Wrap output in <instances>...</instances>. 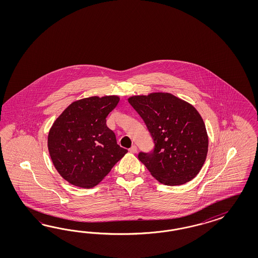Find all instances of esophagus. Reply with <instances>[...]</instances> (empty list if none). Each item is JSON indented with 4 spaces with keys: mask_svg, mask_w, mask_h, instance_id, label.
I'll list each match as a JSON object with an SVG mask.
<instances>
[{
    "mask_svg": "<svg viewBox=\"0 0 258 258\" xmlns=\"http://www.w3.org/2000/svg\"><path fill=\"white\" fill-rule=\"evenodd\" d=\"M128 150H130V152H132V153H136V152H137V147H136L135 145H133V147L128 149Z\"/></svg>",
    "mask_w": 258,
    "mask_h": 258,
    "instance_id": "obj_1",
    "label": "esophagus"
}]
</instances>
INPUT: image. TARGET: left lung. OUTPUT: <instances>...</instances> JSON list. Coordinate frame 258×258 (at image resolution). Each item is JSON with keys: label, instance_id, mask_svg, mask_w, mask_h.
I'll return each instance as SVG.
<instances>
[{"label": "left lung", "instance_id": "8db88e82", "mask_svg": "<svg viewBox=\"0 0 258 258\" xmlns=\"http://www.w3.org/2000/svg\"><path fill=\"white\" fill-rule=\"evenodd\" d=\"M127 100L154 141L151 152L138 154L150 174L165 185L193 180L208 152V135L198 110L168 93L135 95Z\"/></svg>", "mask_w": 258, "mask_h": 258}]
</instances>
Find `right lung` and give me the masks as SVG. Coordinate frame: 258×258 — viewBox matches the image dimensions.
Wrapping results in <instances>:
<instances>
[{"mask_svg": "<svg viewBox=\"0 0 258 258\" xmlns=\"http://www.w3.org/2000/svg\"><path fill=\"white\" fill-rule=\"evenodd\" d=\"M119 100L109 95L73 102L50 128L49 154L55 169L71 184L94 187L127 152L106 124Z\"/></svg>", "mask_w": 258, "mask_h": 258, "instance_id": "right-lung-1", "label": "right lung"}]
</instances>
